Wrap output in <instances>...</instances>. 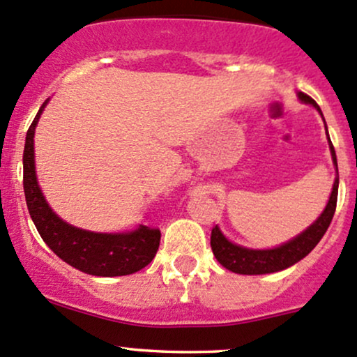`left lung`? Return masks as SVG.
Listing matches in <instances>:
<instances>
[{
    "instance_id": "1",
    "label": "left lung",
    "mask_w": 357,
    "mask_h": 357,
    "mask_svg": "<svg viewBox=\"0 0 357 357\" xmlns=\"http://www.w3.org/2000/svg\"><path fill=\"white\" fill-rule=\"evenodd\" d=\"M298 98L301 101H305V103L312 105L313 108L319 109V113L322 115V109H320L319 105L315 103V100H312V98L305 95V93H298ZM325 130H327V125H325ZM328 147H331L332 160H334L335 171H337V158H335V151L331 139H328ZM337 191L339 171L337 176H335L331 198H328V203L327 206H325V210L322 211V215H320L305 232H301L298 237L287 242V244L280 245V248L264 250L241 248V245L232 244L229 238H225V236L220 232L218 227H213L210 237V245L211 250H213V256L217 257V261L220 262L223 268H227L229 271L237 274H266L283 271V269H287L289 266L296 264V262L303 259L307 254H310V250L319 244L320 238H322L324 234L327 232L328 225H331L332 222V217H334L335 213V206H337Z\"/></svg>"
}]
</instances>
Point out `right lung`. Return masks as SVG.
<instances>
[{
    "instance_id": "obj_1",
    "label": "right lung",
    "mask_w": 357,
    "mask_h": 357,
    "mask_svg": "<svg viewBox=\"0 0 357 357\" xmlns=\"http://www.w3.org/2000/svg\"><path fill=\"white\" fill-rule=\"evenodd\" d=\"M44 101L30 125L23 151V190L29 213L38 234L62 261L93 276H125L140 271L154 259L159 249L160 230L139 225L125 234H96L77 229L57 217L47 205L35 174L33 135L38 119L44 112Z\"/></svg>"
}]
</instances>
